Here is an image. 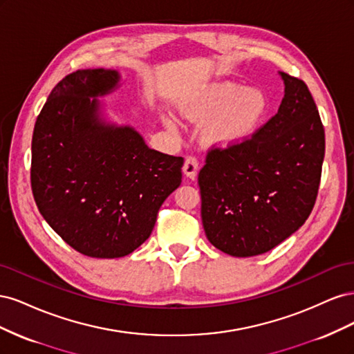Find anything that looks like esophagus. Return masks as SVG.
<instances>
[{"instance_id": "34e87169", "label": "esophagus", "mask_w": 354, "mask_h": 354, "mask_svg": "<svg viewBox=\"0 0 354 354\" xmlns=\"http://www.w3.org/2000/svg\"><path fill=\"white\" fill-rule=\"evenodd\" d=\"M198 171H199V165H198V160L194 156H189L185 160V165H183V173L187 178L190 180H195L198 176Z\"/></svg>"}]
</instances>
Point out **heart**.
Segmentation results:
<instances>
[{
	"instance_id": "b5f03b06",
	"label": "heart",
	"mask_w": 354,
	"mask_h": 354,
	"mask_svg": "<svg viewBox=\"0 0 354 354\" xmlns=\"http://www.w3.org/2000/svg\"><path fill=\"white\" fill-rule=\"evenodd\" d=\"M269 109L266 94L259 88H243L236 82L209 85L198 97L181 106L187 121L207 124V138L217 146H239L259 130ZM167 127L176 130L174 118H167Z\"/></svg>"
}]
</instances>
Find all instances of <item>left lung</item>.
<instances>
[{
    "mask_svg": "<svg viewBox=\"0 0 354 354\" xmlns=\"http://www.w3.org/2000/svg\"><path fill=\"white\" fill-rule=\"evenodd\" d=\"M277 113L248 142L212 149L201 169V216L208 241L233 257L273 250L303 226L322 174L325 130L307 85L279 72Z\"/></svg>",
    "mask_w": 354,
    "mask_h": 354,
    "instance_id": "8db88e82",
    "label": "left lung"
}]
</instances>
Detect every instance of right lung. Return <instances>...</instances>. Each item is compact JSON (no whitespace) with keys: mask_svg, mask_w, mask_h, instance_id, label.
Listing matches in <instances>:
<instances>
[{"mask_svg":"<svg viewBox=\"0 0 354 354\" xmlns=\"http://www.w3.org/2000/svg\"><path fill=\"white\" fill-rule=\"evenodd\" d=\"M120 82L115 69L68 75L50 93L32 136L30 183L41 216L93 259H120L151 236L185 162L153 151L136 128L106 120L99 97Z\"/></svg>","mask_w":354,"mask_h":354,"instance_id":"1","label":"right lung"}]
</instances>
